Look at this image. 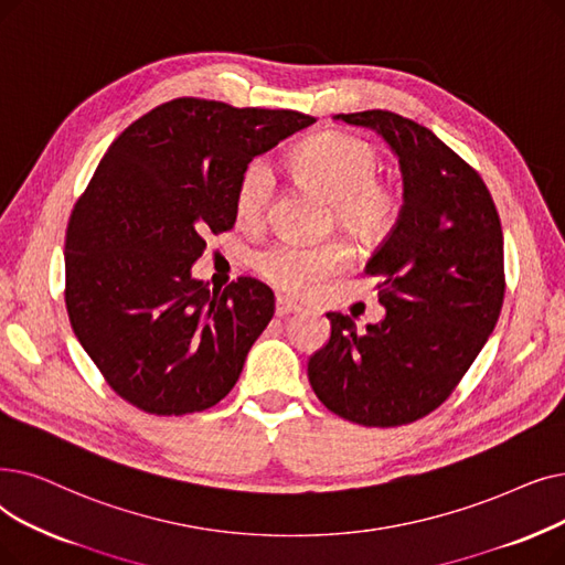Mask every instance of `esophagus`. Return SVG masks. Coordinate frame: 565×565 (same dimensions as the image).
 <instances>
[{
  "instance_id": "obj_1",
  "label": "esophagus",
  "mask_w": 565,
  "mask_h": 565,
  "mask_svg": "<svg viewBox=\"0 0 565 565\" xmlns=\"http://www.w3.org/2000/svg\"><path fill=\"white\" fill-rule=\"evenodd\" d=\"M296 311H300V307H298L296 302H290V300H286V298H277V307H275V313H277L279 318H286V316L296 313Z\"/></svg>"
}]
</instances>
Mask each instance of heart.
I'll use <instances>...</instances> for the list:
<instances>
[{
  "label": "heart",
  "instance_id": "1",
  "mask_svg": "<svg viewBox=\"0 0 565 565\" xmlns=\"http://www.w3.org/2000/svg\"><path fill=\"white\" fill-rule=\"evenodd\" d=\"M298 178L330 203L332 224L362 247H372L395 228L399 199L385 182L383 154L372 142L351 134L328 131L305 142L296 159ZM275 195V170L256 157L244 166L235 189L239 222H260ZM349 260V252L337 242L292 244L275 242L254 256V267L286 292H307L318 281L334 275Z\"/></svg>",
  "mask_w": 565,
  "mask_h": 565
}]
</instances>
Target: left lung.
<instances>
[{
	"label": "left lung",
	"instance_id": "left-lung-1",
	"mask_svg": "<svg viewBox=\"0 0 565 565\" xmlns=\"http://www.w3.org/2000/svg\"><path fill=\"white\" fill-rule=\"evenodd\" d=\"M376 131L399 157L404 205L364 273L383 321L330 311L307 376L339 418L399 427L444 404L492 334L505 292L503 233L482 178L427 127L390 110L334 115Z\"/></svg>",
	"mask_w": 565,
	"mask_h": 565
}]
</instances>
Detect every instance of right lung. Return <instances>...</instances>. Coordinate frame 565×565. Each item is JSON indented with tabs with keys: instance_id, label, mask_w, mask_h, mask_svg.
Listing matches in <instances>:
<instances>
[{
	"instance_id": "right-lung-1",
	"label": "right lung",
	"mask_w": 565,
	"mask_h": 565,
	"mask_svg": "<svg viewBox=\"0 0 565 565\" xmlns=\"http://www.w3.org/2000/svg\"><path fill=\"white\" fill-rule=\"evenodd\" d=\"M296 110L173 99L121 131L71 212L64 263L73 332L121 399L154 415L222 402L275 313L239 277H191L207 233L231 231L244 166L313 125Z\"/></svg>"
}]
</instances>
